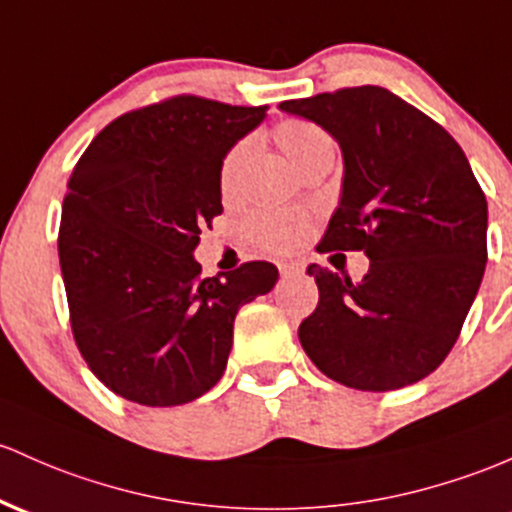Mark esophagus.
Instances as JSON below:
<instances>
[{"mask_svg":"<svg viewBox=\"0 0 512 512\" xmlns=\"http://www.w3.org/2000/svg\"><path fill=\"white\" fill-rule=\"evenodd\" d=\"M303 267L299 265V262H279V274H282L284 279L289 277H296V274H301Z\"/></svg>","mask_w":512,"mask_h":512,"instance_id":"esophagus-1","label":"esophagus"}]
</instances>
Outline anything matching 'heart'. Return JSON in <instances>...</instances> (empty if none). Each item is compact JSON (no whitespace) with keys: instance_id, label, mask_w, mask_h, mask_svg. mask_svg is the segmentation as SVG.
<instances>
[{"instance_id":"heart-1","label":"heart","mask_w":512,"mask_h":512,"mask_svg":"<svg viewBox=\"0 0 512 512\" xmlns=\"http://www.w3.org/2000/svg\"><path fill=\"white\" fill-rule=\"evenodd\" d=\"M274 140H277L279 150H282L286 160L296 170H303L311 160L318 155L333 153V140L323 128L311 121L303 119H289L282 121L274 128ZM252 157V143L250 140H240L233 150L226 155L221 165V194L230 199L238 194L240 182H243L247 167H250ZM308 226V218L299 211H257L247 218L245 230L257 245L265 247L272 252L291 250L299 245Z\"/></svg>"}]
</instances>
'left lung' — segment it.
<instances>
[{"label": "left lung", "mask_w": 512, "mask_h": 512, "mask_svg": "<svg viewBox=\"0 0 512 512\" xmlns=\"http://www.w3.org/2000/svg\"><path fill=\"white\" fill-rule=\"evenodd\" d=\"M279 109L342 150L340 204L320 252L362 250V282L308 265L318 306L299 340L328 379L393 391L435 372L459 338L486 269V196L440 123L384 87L338 89Z\"/></svg>", "instance_id": "1"}]
</instances>
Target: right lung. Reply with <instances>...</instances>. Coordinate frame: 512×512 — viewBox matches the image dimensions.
I'll return each instance as SVG.
<instances>
[{
    "mask_svg": "<svg viewBox=\"0 0 512 512\" xmlns=\"http://www.w3.org/2000/svg\"><path fill=\"white\" fill-rule=\"evenodd\" d=\"M265 116L182 94L111 121L72 170L58 235L72 333L126 401L204 396L226 372L235 313L277 284L269 262L204 279L194 260L223 213V160Z\"/></svg>",
    "mask_w": 512,
    "mask_h": 512,
    "instance_id": "add662e5",
    "label": "right lung"
}]
</instances>
